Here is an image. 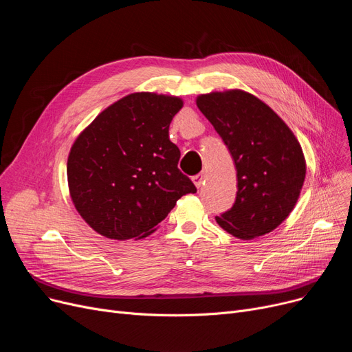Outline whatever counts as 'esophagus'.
<instances>
[{"mask_svg": "<svg viewBox=\"0 0 352 352\" xmlns=\"http://www.w3.org/2000/svg\"><path fill=\"white\" fill-rule=\"evenodd\" d=\"M204 179H206V174L204 173H201V174H197L195 177H192V181H194V184H195V187L197 188H199L202 184H204Z\"/></svg>", "mask_w": 352, "mask_h": 352, "instance_id": "obj_1", "label": "esophagus"}]
</instances>
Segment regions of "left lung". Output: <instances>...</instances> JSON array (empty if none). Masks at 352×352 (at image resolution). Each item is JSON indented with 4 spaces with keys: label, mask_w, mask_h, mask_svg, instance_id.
Masks as SVG:
<instances>
[{
    "label": "left lung",
    "mask_w": 352,
    "mask_h": 352,
    "mask_svg": "<svg viewBox=\"0 0 352 352\" xmlns=\"http://www.w3.org/2000/svg\"><path fill=\"white\" fill-rule=\"evenodd\" d=\"M197 105L223 138L236 170V198L215 217L218 226L241 239L271 232L289 215L302 188L300 142L267 104L248 92H211L199 96Z\"/></svg>",
    "instance_id": "8db88e82"
}]
</instances>
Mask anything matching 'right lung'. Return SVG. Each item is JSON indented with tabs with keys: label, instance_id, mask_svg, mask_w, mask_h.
<instances>
[{
	"label": "right lung",
	"instance_id": "add662e5",
	"mask_svg": "<svg viewBox=\"0 0 352 352\" xmlns=\"http://www.w3.org/2000/svg\"><path fill=\"white\" fill-rule=\"evenodd\" d=\"M177 97L135 92L109 105L74 142L68 187L80 215L111 239L144 238L186 194L197 192L178 170L168 129Z\"/></svg>",
	"mask_w": 352,
	"mask_h": 352
}]
</instances>
